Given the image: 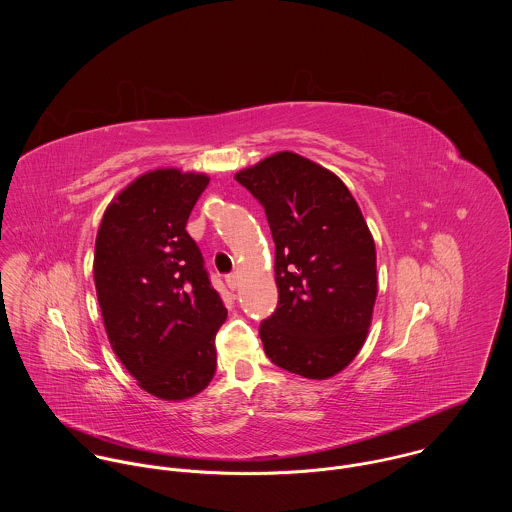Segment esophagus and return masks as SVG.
<instances>
[{
  "mask_svg": "<svg viewBox=\"0 0 512 512\" xmlns=\"http://www.w3.org/2000/svg\"><path fill=\"white\" fill-rule=\"evenodd\" d=\"M226 286H228L230 290H238V286H240V276H238V274H228V276H226Z\"/></svg>",
  "mask_w": 512,
  "mask_h": 512,
  "instance_id": "obj_1",
  "label": "esophagus"
}]
</instances>
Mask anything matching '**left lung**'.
<instances>
[{"mask_svg": "<svg viewBox=\"0 0 512 512\" xmlns=\"http://www.w3.org/2000/svg\"><path fill=\"white\" fill-rule=\"evenodd\" d=\"M234 179L264 207L276 244L278 307L262 321L268 359L323 380L365 345L376 301V250L345 183L292 153H274Z\"/></svg>", "mask_w": 512, "mask_h": 512, "instance_id": "obj_1", "label": "left lung"}]
</instances>
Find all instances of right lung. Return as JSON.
Here are the masks:
<instances>
[{
    "label": "right lung",
    "mask_w": 512,
    "mask_h": 512,
    "mask_svg": "<svg viewBox=\"0 0 512 512\" xmlns=\"http://www.w3.org/2000/svg\"><path fill=\"white\" fill-rule=\"evenodd\" d=\"M207 185L203 173L149 171L108 205L96 234L94 284L108 341L161 400L199 394L217 370L226 307L185 230Z\"/></svg>",
    "instance_id": "right-lung-1"
}]
</instances>
